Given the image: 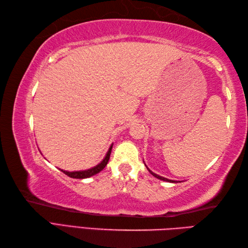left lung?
Segmentation results:
<instances>
[{
    "label": "left lung",
    "instance_id": "1",
    "mask_svg": "<svg viewBox=\"0 0 248 248\" xmlns=\"http://www.w3.org/2000/svg\"><path fill=\"white\" fill-rule=\"evenodd\" d=\"M148 170L150 171V173L152 176H155V178H157V179H160V180H163V181H168V182H176V181H173V180H170V179H167V178H164V177H161V176H159V175H156V173H155V172H152L149 168H148Z\"/></svg>",
    "mask_w": 248,
    "mask_h": 248
}]
</instances>
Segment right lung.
<instances>
[{
    "label": "right lung",
    "instance_id": "1",
    "mask_svg": "<svg viewBox=\"0 0 248 248\" xmlns=\"http://www.w3.org/2000/svg\"><path fill=\"white\" fill-rule=\"evenodd\" d=\"M112 148H113V145L109 147V149L108 151L107 155H105V157L103 159V161L101 163H99L98 165H96L93 168H89V170H81V171H66V170H61L62 172L65 173V175L69 176L70 178H76V179H84V178H89L92 177L93 175H96V173L101 171L103 168L107 166L108 162L109 160V155H110V151H112Z\"/></svg>",
    "mask_w": 248,
    "mask_h": 248
}]
</instances>
